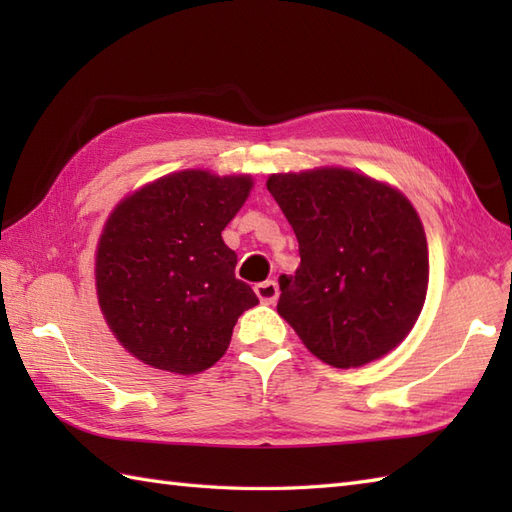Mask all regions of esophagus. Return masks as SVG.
Instances as JSON below:
<instances>
[{
  "label": "esophagus",
  "mask_w": 512,
  "mask_h": 512,
  "mask_svg": "<svg viewBox=\"0 0 512 512\" xmlns=\"http://www.w3.org/2000/svg\"><path fill=\"white\" fill-rule=\"evenodd\" d=\"M255 295L259 297V301L266 303V306H273L279 297V286L275 281H264V284L255 286Z\"/></svg>",
  "instance_id": "34e87169"
}]
</instances>
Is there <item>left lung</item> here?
Wrapping results in <instances>:
<instances>
[{
    "label": "left lung",
    "instance_id": "obj_1",
    "mask_svg": "<svg viewBox=\"0 0 512 512\" xmlns=\"http://www.w3.org/2000/svg\"><path fill=\"white\" fill-rule=\"evenodd\" d=\"M266 187L301 255L295 277L279 279V317L339 369L396 350L429 286L427 235L407 195L345 167L270 173Z\"/></svg>",
    "mask_w": 512,
    "mask_h": 512
}]
</instances>
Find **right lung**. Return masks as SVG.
<instances>
[{"label": "right lung", "mask_w": 512, "mask_h": 512, "mask_svg": "<svg viewBox=\"0 0 512 512\" xmlns=\"http://www.w3.org/2000/svg\"><path fill=\"white\" fill-rule=\"evenodd\" d=\"M248 173L184 169L125 195L96 244V297L125 350L162 372L193 376L226 354L242 314L259 303L235 279L226 224L253 191Z\"/></svg>", "instance_id": "add662e5"}]
</instances>
